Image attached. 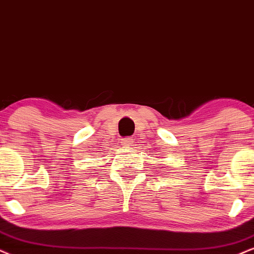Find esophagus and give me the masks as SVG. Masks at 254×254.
<instances>
[{"mask_svg": "<svg viewBox=\"0 0 254 254\" xmlns=\"http://www.w3.org/2000/svg\"><path fill=\"white\" fill-rule=\"evenodd\" d=\"M132 142V138L131 137H125L122 139V145H129V144Z\"/></svg>", "mask_w": 254, "mask_h": 254, "instance_id": "obj_1", "label": "esophagus"}]
</instances>
